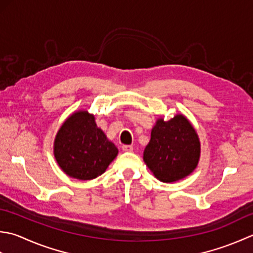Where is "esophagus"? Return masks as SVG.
<instances>
[{
	"mask_svg": "<svg viewBox=\"0 0 253 253\" xmlns=\"http://www.w3.org/2000/svg\"><path fill=\"white\" fill-rule=\"evenodd\" d=\"M122 151L123 152H132L133 151V146L132 145H123L122 146Z\"/></svg>",
	"mask_w": 253,
	"mask_h": 253,
	"instance_id": "34e87169",
	"label": "esophagus"
}]
</instances>
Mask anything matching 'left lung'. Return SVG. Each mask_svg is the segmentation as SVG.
Instances as JSON below:
<instances>
[{"mask_svg":"<svg viewBox=\"0 0 253 253\" xmlns=\"http://www.w3.org/2000/svg\"><path fill=\"white\" fill-rule=\"evenodd\" d=\"M201 144L193 126L183 115L168 121L159 118L152 128L143 159L158 180L174 182L197 168Z\"/></svg>","mask_w":253,"mask_h":253,"instance_id":"left-lung-1","label":"left lung"}]
</instances>
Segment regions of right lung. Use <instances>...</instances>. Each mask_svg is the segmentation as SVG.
<instances>
[{
    "mask_svg": "<svg viewBox=\"0 0 253 253\" xmlns=\"http://www.w3.org/2000/svg\"><path fill=\"white\" fill-rule=\"evenodd\" d=\"M53 153L56 163L68 176L91 180L104 173L118 155V148L97 126L95 117L76 111L56 133Z\"/></svg>",
    "mask_w": 253,
    "mask_h": 253,
    "instance_id": "1",
    "label": "right lung"
}]
</instances>
